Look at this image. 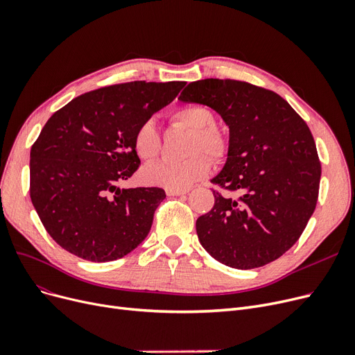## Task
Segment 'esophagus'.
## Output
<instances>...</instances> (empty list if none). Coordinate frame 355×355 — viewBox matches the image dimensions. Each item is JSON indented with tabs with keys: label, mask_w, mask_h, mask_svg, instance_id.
<instances>
[{
	"label": "esophagus",
	"mask_w": 355,
	"mask_h": 355,
	"mask_svg": "<svg viewBox=\"0 0 355 355\" xmlns=\"http://www.w3.org/2000/svg\"><path fill=\"white\" fill-rule=\"evenodd\" d=\"M189 190H177V189H166V194L168 196H182L187 194Z\"/></svg>",
	"instance_id": "1"
}]
</instances>
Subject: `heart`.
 <instances>
[{"label":"heart","instance_id":"1","mask_svg":"<svg viewBox=\"0 0 355 355\" xmlns=\"http://www.w3.org/2000/svg\"><path fill=\"white\" fill-rule=\"evenodd\" d=\"M173 123L193 132L190 153L193 157L181 162L158 161L144 168L142 178L150 186L186 190L196 181L206 177L210 171V159H220L227 150V141L223 132L214 126V114L207 107L200 104L181 105L171 116ZM133 145L137 155L149 161L155 158L161 150V135L152 120L144 121L136 129Z\"/></svg>","mask_w":355,"mask_h":355}]
</instances>
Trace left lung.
<instances>
[{
    "label": "left lung",
    "instance_id": "obj_1",
    "mask_svg": "<svg viewBox=\"0 0 355 355\" xmlns=\"http://www.w3.org/2000/svg\"><path fill=\"white\" fill-rule=\"evenodd\" d=\"M178 100L207 105L226 123L227 158L211 181L239 194L213 191V209L196 222L200 243L238 270L280 258L318 202L320 162L309 128L279 94L242 81H194Z\"/></svg>",
    "mask_w": 355,
    "mask_h": 355
}]
</instances>
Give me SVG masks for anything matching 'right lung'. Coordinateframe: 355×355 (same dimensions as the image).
Returning <instances> with one entry per match:
<instances>
[{"mask_svg": "<svg viewBox=\"0 0 355 355\" xmlns=\"http://www.w3.org/2000/svg\"><path fill=\"white\" fill-rule=\"evenodd\" d=\"M184 85L133 81L104 87L73 98L46 121L30 150V198L64 250L107 263L148 236L165 191L120 184L141 165L136 129Z\"/></svg>", "mask_w": 355, "mask_h": 355, "instance_id": "obj_1", "label": "right lung"}]
</instances>
